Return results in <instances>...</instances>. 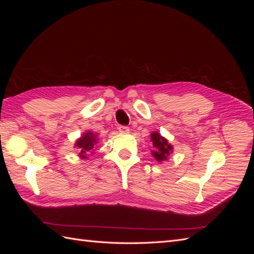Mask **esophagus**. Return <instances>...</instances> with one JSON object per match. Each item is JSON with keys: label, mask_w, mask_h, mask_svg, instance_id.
I'll return each instance as SVG.
<instances>
[{"label": "esophagus", "mask_w": 254, "mask_h": 254, "mask_svg": "<svg viewBox=\"0 0 254 254\" xmlns=\"http://www.w3.org/2000/svg\"><path fill=\"white\" fill-rule=\"evenodd\" d=\"M129 127L128 126H123V125H121V126H119V131L120 132H129Z\"/></svg>", "instance_id": "esophagus-1"}]
</instances>
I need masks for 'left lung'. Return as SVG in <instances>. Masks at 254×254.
Segmentation results:
<instances>
[{
	"label": "left lung",
	"mask_w": 254,
	"mask_h": 254,
	"mask_svg": "<svg viewBox=\"0 0 254 254\" xmlns=\"http://www.w3.org/2000/svg\"><path fill=\"white\" fill-rule=\"evenodd\" d=\"M151 141L155 150L152 151V155L157 159L159 162L166 160L167 157L170 156V153L173 150V147L171 144H168L167 140L164 139L163 136H161L158 132L151 133Z\"/></svg>",
	"instance_id": "8db88e82"
}]
</instances>
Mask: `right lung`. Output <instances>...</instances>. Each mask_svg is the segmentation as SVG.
<instances>
[{
    "instance_id": "obj_1",
    "label": "right lung",
    "mask_w": 254,
    "mask_h": 254,
    "mask_svg": "<svg viewBox=\"0 0 254 254\" xmlns=\"http://www.w3.org/2000/svg\"><path fill=\"white\" fill-rule=\"evenodd\" d=\"M96 134H93V132H86V134H83L80 139L76 142V146L79 148L80 152L79 156L82 159H86L87 155L89 152H92V150L94 149L95 144H96Z\"/></svg>"
}]
</instances>
